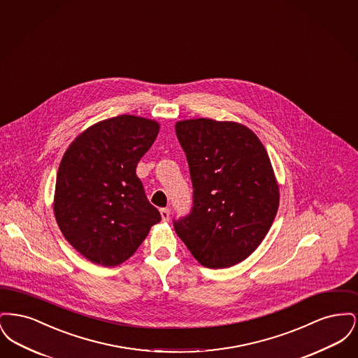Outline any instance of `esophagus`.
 <instances>
[{"label":"esophagus","instance_id":"1","mask_svg":"<svg viewBox=\"0 0 358 358\" xmlns=\"http://www.w3.org/2000/svg\"><path fill=\"white\" fill-rule=\"evenodd\" d=\"M159 213H161V217H162L164 222H169L171 220V209L169 208H162L159 210Z\"/></svg>","mask_w":358,"mask_h":358}]
</instances>
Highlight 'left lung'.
Listing matches in <instances>:
<instances>
[{
  "instance_id": "left-lung-1",
  "label": "left lung",
  "mask_w": 358,
  "mask_h": 358,
  "mask_svg": "<svg viewBox=\"0 0 358 358\" xmlns=\"http://www.w3.org/2000/svg\"><path fill=\"white\" fill-rule=\"evenodd\" d=\"M193 184L190 215L174 231L206 268L251 255L273 225L279 185L266 148L247 126L209 118L178 120Z\"/></svg>"
}]
</instances>
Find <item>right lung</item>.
I'll use <instances>...</instances> for the list:
<instances>
[{"mask_svg": "<svg viewBox=\"0 0 358 358\" xmlns=\"http://www.w3.org/2000/svg\"><path fill=\"white\" fill-rule=\"evenodd\" d=\"M158 131L157 120L120 115L85 129L63 155L53 213L63 236L87 260L118 266L161 222L136 174Z\"/></svg>", "mask_w": 358, "mask_h": 358, "instance_id": "1", "label": "right lung"}]
</instances>
